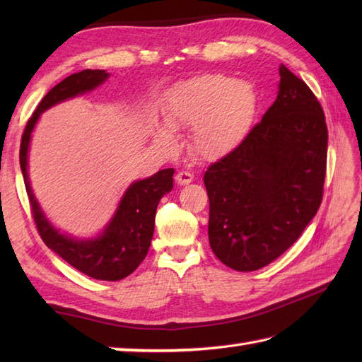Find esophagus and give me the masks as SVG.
Wrapping results in <instances>:
<instances>
[{"label": "esophagus", "mask_w": 362, "mask_h": 362, "mask_svg": "<svg viewBox=\"0 0 362 362\" xmlns=\"http://www.w3.org/2000/svg\"><path fill=\"white\" fill-rule=\"evenodd\" d=\"M194 175L188 173V171H179L175 174V182L179 183V185H188V183L193 182Z\"/></svg>", "instance_id": "obj_1"}]
</instances>
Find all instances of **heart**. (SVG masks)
Wrapping results in <instances>:
<instances>
[{
    "instance_id": "heart-1",
    "label": "heart",
    "mask_w": 362,
    "mask_h": 362,
    "mask_svg": "<svg viewBox=\"0 0 362 362\" xmlns=\"http://www.w3.org/2000/svg\"><path fill=\"white\" fill-rule=\"evenodd\" d=\"M257 109L258 95L250 83L224 74H205L174 91L168 121L174 127H193L189 148L194 156L219 160L247 138ZM157 138L165 146L174 143L168 127H160Z\"/></svg>"
}]
</instances>
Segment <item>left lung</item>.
I'll return each instance as SVG.
<instances>
[{
    "label": "left lung",
    "mask_w": 362,
    "mask_h": 362,
    "mask_svg": "<svg viewBox=\"0 0 362 362\" xmlns=\"http://www.w3.org/2000/svg\"><path fill=\"white\" fill-rule=\"evenodd\" d=\"M328 130L316 95L280 66L279 96L240 148L206 169L210 247L240 272L286 252L324 196Z\"/></svg>",
    "instance_id": "8db88e82"
}]
</instances>
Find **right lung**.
Instances as JSON below:
<instances>
[{"instance_id":"obj_1","label":"right lung","mask_w":362,"mask_h":362,"mask_svg":"<svg viewBox=\"0 0 362 362\" xmlns=\"http://www.w3.org/2000/svg\"><path fill=\"white\" fill-rule=\"evenodd\" d=\"M109 78L104 70H83L68 76L56 87H52L37 105L33 117L28 119L20 144V166L29 197L30 213L37 232L51 250L64 258L68 264L78 269L91 279L118 281L126 279L140 266L148 255L156 226V211L160 199L173 189L174 169H161L149 179L136 180L127 188L118 205V210L105 227L104 233L96 240H73L54 228L38 206L28 177V149L30 134L40 113L54 104L68 98L78 96L96 88Z\"/></svg>"}]
</instances>
